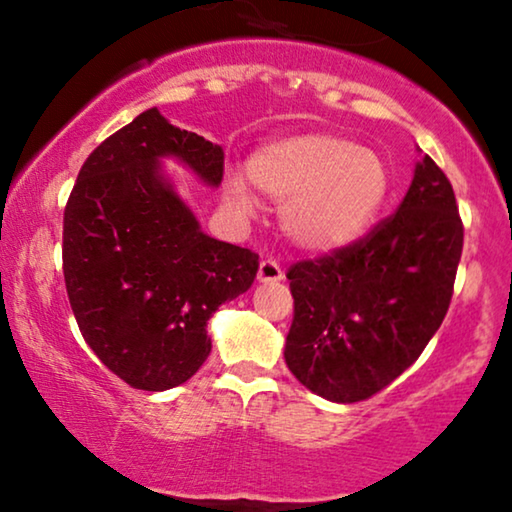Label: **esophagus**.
Masks as SVG:
<instances>
[{
	"instance_id": "34e87169",
	"label": "esophagus",
	"mask_w": 512,
	"mask_h": 512,
	"mask_svg": "<svg viewBox=\"0 0 512 512\" xmlns=\"http://www.w3.org/2000/svg\"><path fill=\"white\" fill-rule=\"evenodd\" d=\"M279 279H284V270L282 265H279L277 261H272V258H265V261H261V265H258V282H279Z\"/></svg>"
}]
</instances>
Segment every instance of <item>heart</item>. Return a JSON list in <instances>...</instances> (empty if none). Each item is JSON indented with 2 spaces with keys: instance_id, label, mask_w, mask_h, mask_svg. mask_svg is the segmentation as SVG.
<instances>
[{
  "instance_id": "heart-1",
  "label": "heart",
  "mask_w": 512,
  "mask_h": 512,
  "mask_svg": "<svg viewBox=\"0 0 512 512\" xmlns=\"http://www.w3.org/2000/svg\"><path fill=\"white\" fill-rule=\"evenodd\" d=\"M249 181L277 205L289 237L303 249L331 251L366 233L389 198L391 179L380 156L354 139L310 132L277 139L251 156ZM228 198L249 209L242 181H230Z\"/></svg>"
}]
</instances>
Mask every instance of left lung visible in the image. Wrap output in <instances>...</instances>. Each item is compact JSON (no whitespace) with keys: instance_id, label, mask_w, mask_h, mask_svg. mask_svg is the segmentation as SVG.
Listing matches in <instances>:
<instances>
[{"instance_id":"1","label":"left lung","mask_w":512,"mask_h":512,"mask_svg":"<svg viewBox=\"0 0 512 512\" xmlns=\"http://www.w3.org/2000/svg\"><path fill=\"white\" fill-rule=\"evenodd\" d=\"M461 249L452 184L424 156L394 214L286 272L293 321L284 359L296 380L335 403L387 389L443 324Z\"/></svg>"}]
</instances>
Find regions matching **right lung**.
<instances>
[{"label":"right lung","mask_w":512,"mask_h":512,"mask_svg":"<svg viewBox=\"0 0 512 512\" xmlns=\"http://www.w3.org/2000/svg\"><path fill=\"white\" fill-rule=\"evenodd\" d=\"M174 156L207 184L223 149L153 107L81 165L62 221V272L83 340L142 391L179 387L212 352L207 321L254 284L258 254L205 235L158 160Z\"/></svg>","instance_id":"obj_1"}]
</instances>
